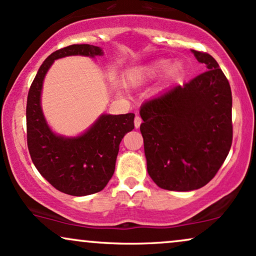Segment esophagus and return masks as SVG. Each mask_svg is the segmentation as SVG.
I'll list each match as a JSON object with an SVG mask.
<instances>
[{"label": "esophagus", "mask_w": 256, "mask_h": 256, "mask_svg": "<svg viewBox=\"0 0 256 256\" xmlns=\"http://www.w3.org/2000/svg\"><path fill=\"white\" fill-rule=\"evenodd\" d=\"M142 124V118H140V116H136V118H134V128H138Z\"/></svg>", "instance_id": "obj_1"}]
</instances>
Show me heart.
<instances>
[{"label": "heart", "mask_w": 256, "mask_h": 256, "mask_svg": "<svg viewBox=\"0 0 256 256\" xmlns=\"http://www.w3.org/2000/svg\"><path fill=\"white\" fill-rule=\"evenodd\" d=\"M170 66H171V62L168 60H158L154 61V62L146 64V66H140L138 68L134 70L130 76V80L134 84L143 83L146 80H150V79L160 77L161 74L167 72L170 70ZM180 67L174 66L172 68V73L176 74V73L179 72Z\"/></svg>", "instance_id": "1"}]
</instances>
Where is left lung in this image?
Wrapping results in <instances>:
<instances>
[{
	"label": "left lung",
	"instance_id": "1",
	"mask_svg": "<svg viewBox=\"0 0 256 256\" xmlns=\"http://www.w3.org/2000/svg\"><path fill=\"white\" fill-rule=\"evenodd\" d=\"M207 71L140 107L146 170L158 186L190 192L204 186L232 144V95L216 58L192 50Z\"/></svg>",
	"mask_w": 256,
	"mask_h": 256
}]
</instances>
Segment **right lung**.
Here are the masks:
<instances>
[{"instance_id": "right-lung-1", "label": "right lung", "mask_w": 256, "mask_h": 256, "mask_svg": "<svg viewBox=\"0 0 256 256\" xmlns=\"http://www.w3.org/2000/svg\"><path fill=\"white\" fill-rule=\"evenodd\" d=\"M102 54L100 46L90 44H72L58 49L44 60L28 90L26 131L32 162L55 189L67 195H91L108 184L116 170L120 142L134 128V114H102L82 136H58L49 128L40 107L43 79L56 58Z\"/></svg>"}]
</instances>
